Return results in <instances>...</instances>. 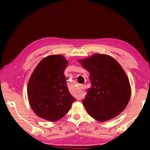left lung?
<instances>
[{
    "label": "left lung",
    "instance_id": "1",
    "mask_svg": "<svg viewBox=\"0 0 150 150\" xmlns=\"http://www.w3.org/2000/svg\"><path fill=\"white\" fill-rule=\"evenodd\" d=\"M79 62L90 73L91 87L83 100L88 115L99 122L116 117L126 108L131 95L130 82L122 67L105 54H94Z\"/></svg>",
    "mask_w": 150,
    "mask_h": 150
}]
</instances>
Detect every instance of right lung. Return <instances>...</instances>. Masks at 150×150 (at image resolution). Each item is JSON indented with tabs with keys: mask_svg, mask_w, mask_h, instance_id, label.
<instances>
[{
	"mask_svg": "<svg viewBox=\"0 0 150 150\" xmlns=\"http://www.w3.org/2000/svg\"><path fill=\"white\" fill-rule=\"evenodd\" d=\"M68 62L61 55H49L40 62L28 83L30 106L38 116L55 122L70 110L75 98L71 95L64 75Z\"/></svg>",
	"mask_w": 150,
	"mask_h": 150,
	"instance_id": "right-lung-1",
	"label": "right lung"
}]
</instances>
